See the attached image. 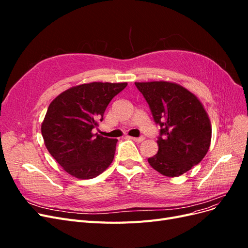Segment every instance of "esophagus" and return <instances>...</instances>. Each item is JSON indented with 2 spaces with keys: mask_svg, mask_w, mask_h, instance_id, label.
<instances>
[{
  "mask_svg": "<svg viewBox=\"0 0 248 248\" xmlns=\"http://www.w3.org/2000/svg\"><path fill=\"white\" fill-rule=\"evenodd\" d=\"M130 140H134V141H137V142H140V141H142L145 140V138L144 137H140V138H130Z\"/></svg>",
  "mask_w": 248,
  "mask_h": 248,
  "instance_id": "esophagus-1",
  "label": "esophagus"
}]
</instances>
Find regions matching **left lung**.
Masks as SVG:
<instances>
[{
	"instance_id": "obj_1",
	"label": "left lung",
	"mask_w": 248,
	"mask_h": 248,
	"mask_svg": "<svg viewBox=\"0 0 248 248\" xmlns=\"http://www.w3.org/2000/svg\"><path fill=\"white\" fill-rule=\"evenodd\" d=\"M160 127L158 152L148 161L167 177H178L199 164L211 142V124L200 100L169 81L134 82Z\"/></svg>"
}]
</instances>
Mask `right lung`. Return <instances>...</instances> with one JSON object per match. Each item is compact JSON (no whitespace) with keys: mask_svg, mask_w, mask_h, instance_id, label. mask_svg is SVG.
Here are the masks:
<instances>
[{"mask_svg":"<svg viewBox=\"0 0 248 248\" xmlns=\"http://www.w3.org/2000/svg\"><path fill=\"white\" fill-rule=\"evenodd\" d=\"M126 82H91L73 87L52 100L41 125L44 144L68 174L92 179L114 159L118 140L92 133Z\"/></svg>","mask_w":248,"mask_h":248,"instance_id":"add662e5","label":"right lung"}]
</instances>
